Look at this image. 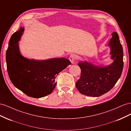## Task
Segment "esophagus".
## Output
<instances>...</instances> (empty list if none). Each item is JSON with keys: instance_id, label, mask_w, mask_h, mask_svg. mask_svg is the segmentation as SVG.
<instances>
[{"instance_id": "obj_1", "label": "esophagus", "mask_w": 131, "mask_h": 131, "mask_svg": "<svg viewBox=\"0 0 131 131\" xmlns=\"http://www.w3.org/2000/svg\"><path fill=\"white\" fill-rule=\"evenodd\" d=\"M76 59V55L75 54H71L69 57V60L71 63H73L74 60H75Z\"/></svg>"}]
</instances>
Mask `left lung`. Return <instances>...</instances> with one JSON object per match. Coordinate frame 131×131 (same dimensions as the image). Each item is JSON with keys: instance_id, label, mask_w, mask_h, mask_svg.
Returning a JSON list of instances; mask_svg holds the SVG:
<instances>
[{"instance_id": "left-lung-1", "label": "left lung", "mask_w": 131, "mask_h": 131, "mask_svg": "<svg viewBox=\"0 0 131 131\" xmlns=\"http://www.w3.org/2000/svg\"><path fill=\"white\" fill-rule=\"evenodd\" d=\"M108 46L110 48L111 59L114 60L109 66H96L87 61L78 63L81 72L76 86L81 94L100 96L111 90L121 77L124 68V52L117 32L112 33Z\"/></svg>"}]
</instances>
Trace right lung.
Returning a JSON list of instances; mask_svg holds the SVG:
<instances>
[{"label": "right lung", "instance_id": "add662e5", "mask_svg": "<svg viewBox=\"0 0 131 131\" xmlns=\"http://www.w3.org/2000/svg\"><path fill=\"white\" fill-rule=\"evenodd\" d=\"M24 31V28L21 27L10 39L6 53L7 73L14 86L25 94L42 98L51 94L57 85L55 78L71 63L64 58L35 60L24 57L18 47ZM16 39L18 41L14 44Z\"/></svg>", "mask_w": 131, "mask_h": 131}]
</instances>
